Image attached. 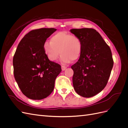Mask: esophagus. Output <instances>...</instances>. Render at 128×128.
<instances>
[{
	"mask_svg": "<svg viewBox=\"0 0 128 128\" xmlns=\"http://www.w3.org/2000/svg\"><path fill=\"white\" fill-rule=\"evenodd\" d=\"M61 69H62V70L64 71V70H66V69H67V67L66 66H61Z\"/></svg>",
	"mask_w": 128,
	"mask_h": 128,
	"instance_id": "esophagus-1",
	"label": "esophagus"
}]
</instances>
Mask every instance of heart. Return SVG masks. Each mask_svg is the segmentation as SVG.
Masks as SVG:
<instances>
[{"mask_svg":"<svg viewBox=\"0 0 128 128\" xmlns=\"http://www.w3.org/2000/svg\"><path fill=\"white\" fill-rule=\"evenodd\" d=\"M82 48V42L78 37L65 32L53 34L50 42H46L44 44V52L48 59L56 61L60 53V61L62 64L78 59Z\"/></svg>","mask_w":128,"mask_h":128,"instance_id":"1","label":"heart"}]
</instances>
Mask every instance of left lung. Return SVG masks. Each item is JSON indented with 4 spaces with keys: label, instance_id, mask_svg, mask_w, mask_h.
<instances>
[{
    "label": "left lung",
    "instance_id": "obj_1",
    "mask_svg": "<svg viewBox=\"0 0 128 128\" xmlns=\"http://www.w3.org/2000/svg\"><path fill=\"white\" fill-rule=\"evenodd\" d=\"M70 32L82 42L78 61L72 66L73 86L80 96L90 98L106 86L114 61L110 48L95 29H72Z\"/></svg>",
    "mask_w": 128,
    "mask_h": 128
}]
</instances>
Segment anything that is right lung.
I'll return each mask as SVG.
<instances>
[{
	"mask_svg": "<svg viewBox=\"0 0 128 128\" xmlns=\"http://www.w3.org/2000/svg\"><path fill=\"white\" fill-rule=\"evenodd\" d=\"M56 30L41 28L30 31L19 42L14 54L15 79L23 94L29 99L41 100L48 96L61 72V66L50 61L44 50L47 38Z\"/></svg>",
	"mask_w": 128,
	"mask_h": 128,
	"instance_id": "right-lung-1",
	"label": "right lung"
}]
</instances>
